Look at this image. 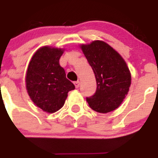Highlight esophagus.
Here are the masks:
<instances>
[{
    "instance_id": "1",
    "label": "esophagus",
    "mask_w": 158,
    "mask_h": 158,
    "mask_svg": "<svg viewBox=\"0 0 158 158\" xmlns=\"http://www.w3.org/2000/svg\"><path fill=\"white\" fill-rule=\"evenodd\" d=\"M74 84H75V86H76V88H79V81H76V82H74Z\"/></svg>"
}]
</instances>
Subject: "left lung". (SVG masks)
<instances>
[{
	"instance_id": "1",
	"label": "left lung",
	"mask_w": 158,
	"mask_h": 158,
	"mask_svg": "<svg viewBox=\"0 0 158 158\" xmlns=\"http://www.w3.org/2000/svg\"><path fill=\"white\" fill-rule=\"evenodd\" d=\"M91 66L97 82L94 94L86 98L89 107L106 113L120 106L131 86L127 64L115 49L102 41H94L80 46Z\"/></svg>"
}]
</instances>
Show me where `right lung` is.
Segmentation results:
<instances>
[{"label":"right lung","mask_w":158,"mask_h":158,"mask_svg":"<svg viewBox=\"0 0 158 158\" xmlns=\"http://www.w3.org/2000/svg\"><path fill=\"white\" fill-rule=\"evenodd\" d=\"M64 49L44 46L31 58L26 76L30 98L38 107L49 113L63 107L68 93L75 85L66 78L59 60Z\"/></svg>","instance_id":"right-lung-1"}]
</instances>
